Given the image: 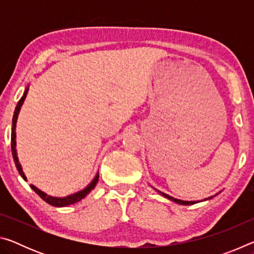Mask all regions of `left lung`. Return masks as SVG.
I'll list each match as a JSON object with an SVG mask.
<instances>
[{
	"instance_id": "obj_1",
	"label": "left lung",
	"mask_w": 254,
	"mask_h": 254,
	"mask_svg": "<svg viewBox=\"0 0 254 254\" xmlns=\"http://www.w3.org/2000/svg\"><path fill=\"white\" fill-rule=\"evenodd\" d=\"M153 188V187H152ZM153 189H156V188H153ZM156 190L159 192V194H160L161 196H163V197H166V198H168L169 200H173V201H175V203H177V204H180V205H192V204H196V203H198V200H192V201H188V200H182V199H177V198H174V197H171V196H169V195H167V194H165V192H162V191H160V190H158V189H156ZM221 192V191H220ZM216 195H218V192ZM216 195H214V196H216ZM214 196H210V197H208V198H205L204 200H207V199H210V198H213Z\"/></svg>"
}]
</instances>
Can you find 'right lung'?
I'll return each instance as SVG.
<instances>
[{
  "instance_id": "add662e5",
  "label": "right lung",
  "mask_w": 254,
  "mask_h": 254,
  "mask_svg": "<svg viewBox=\"0 0 254 254\" xmlns=\"http://www.w3.org/2000/svg\"><path fill=\"white\" fill-rule=\"evenodd\" d=\"M28 91H29V86H28V87H25L24 93H23V96L20 98V101L18 102V104H16V106H15L13 119H12V128H11V150H12V157H13V160H14L16 169H18L20 176L24 180H27V177H25V175L23 173L22 166H21V163L19 162L18 153H16V141H15L16 133H15V128H16V121H18V115L20 113L21 106H22L23 102L25 100V97H27ZM98 178H100V175H98V171H97V174H96L95 177H94V179L92 180V182L89 183L84 189H81V190H79V191L74 192V194L68 195V196H65V197H54V196H50L48 194H46L45 191L40 190L39 188H37L36 186H33V185H30V187H31L33 190L36 191L37 194L39 195L41 198L46 201V203H48V204L53 205V206H56V207H65V206L75 204V203H77V201H79V200H81L83 198H85V197L87 196L89 192L93 190L94 188H95L96 184L98 182Z\"/></svg>"
}]
</instances>
